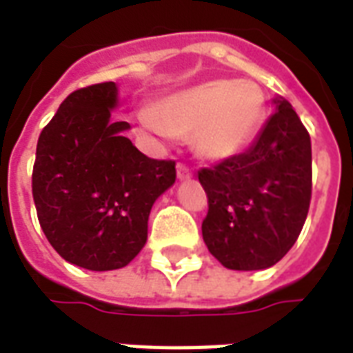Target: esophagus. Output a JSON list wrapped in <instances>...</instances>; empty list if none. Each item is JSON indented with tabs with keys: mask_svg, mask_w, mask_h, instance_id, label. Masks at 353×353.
Here are the masks:
<instances>
[{
	"mask_svg": "<svg viewBox=\"0 0 353 353\" xmlns=\"http://www.w3.org/2000/svg\"><path fill=\"white\" fill-rule=\"evenodd\" d=\"M192 172L189 166H185V164H177V179L179 181H187V179H191Z\"/></svg>",
	"mask_w": 353,
	"mask_h": 353,
	"instance_id": "1",
	"label": "esophagus"
}]
</instances>
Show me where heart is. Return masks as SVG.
<instances>
[{
  "instance_id": "b5f03b06",
  "label": "heart",
  "mask_w": 353,
  "mask_h": 353,
  "mask_svg": "<svg viewBox=\"0 0 353 353\" xmlns=\"http://www.w3.org/2000/svg\"><path fill=\"white\" fill-rule=\"evenodd\" d=\"M265 111V94L255 83L214 79L162 98L139 113L138 123L159 141L191 138L200 159L221 162L252 143Z\"/></svg>"
}]
</instances>
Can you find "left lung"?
<instances>
[{"instance_id": "left-lung-1", "label": "left lung", "mask_w": 353, "mask_h": 353, "mask_svg": "<svg viewBox=\"0 0 353 353\" xmlns=\"http://www.w3.org/2000/svg\"><path fill=\"white\" fill-rule=\"evenodd\" d=\"M242 154L199 172L208 194L202 238L230 270H265L293 248L312 194L310 136L288 100Z\"/></svg>"}]
</instances>
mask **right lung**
Segmentation results:
<instances>
[{"mask_svg": "<svg viewBox=\"0 0 353 353\" xmlns=\"http://www.w3.org/2000/svg\"><path fill=\"white\" fill-rule=\"evenodd\" d=\"M115 83L79 88L52 117L35 151L32 191L45 236L58 255L87 270L123 268L147 242L154 200L176 183V162L136 149L111 121Z\"/></svg>", "mask_w": 353, "mask_h": 353, "instance_id": "add662e5", "label": "right lung"}]
</instances>
